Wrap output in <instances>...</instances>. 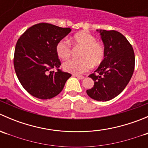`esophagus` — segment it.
<instances>
[{"mask_svg": "<svg viewBox=\"0 0 148 148\" xmlns=\"http://www.w3.org/2000/svg\"><path fill=\"white\" fill-rule=\"evenodd\" d=\"M74 76H75V77H77V79H83L84 78L83 76H79V75H74Z\"/></svg>", "mask_w": 148, "mask_h": 148, "instance_id": "34e87169", "label": "esophagus"}]
</instances>
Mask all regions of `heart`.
<instances>
[{
	"label": "heart",
	"mask_w": 148,
	"mask_h": 148,
	"mask_svg": "<svg viewBox=\"0 0 148 148\" xmlns=\"http://www.w3.org/2000/svg\"><path fill=\"white\" fill-rule=\"evenodd\" d=\"M71 42L76 46L83 47L79 59H70L64 63L63 68L67 72L74 74H82L89 71L93 66L100 64L104 60V46L96 42V38L86 32L75 34ZM56 52L60 59L66 60L71 56V48L66 39H62L56 46Z\"/></svg>",
	"instance_id": "heart-1"
}]
</instances>
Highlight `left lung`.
<instances>
[{
  "mask_svg": "<svg viewBox=\"0 0 148 148\" xmlns=\"http://www.w3.org/2000/svg\"><path fill=\"white\" fill-rule=\"evenodd\" d=\"M104 46V58L89 77L94 86L86 90L89 97L106 102L112 99L125 89L135 69V53L132 45L122 34L116 31L97 30Z\"/></svg>",
  "mask_w": 148,
  "mask_h": 148,
  "instance_id": "1",
  "label": "left lung"
}]
</instances>
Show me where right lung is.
<instances>
[{"mask_svg": "<svg viewBox=\"0 0 148 148\" xmlns=\"http://www.w3.org/2000/svg\"><path fill=\"white\" fill-rule=\"evenodd\" d=\"M71 29L46 23L28 28L18 40L14 53L15 71L23 87L35 97L51 99L64 89L71 76L59 69L60 60L56 52L57 43ZM56 68L58 71H53Z\"/></svg>", "mask_w": 148, "mask_h": 148, "instance_id": "add662e5", "label": "right lung"}]
</instances>
